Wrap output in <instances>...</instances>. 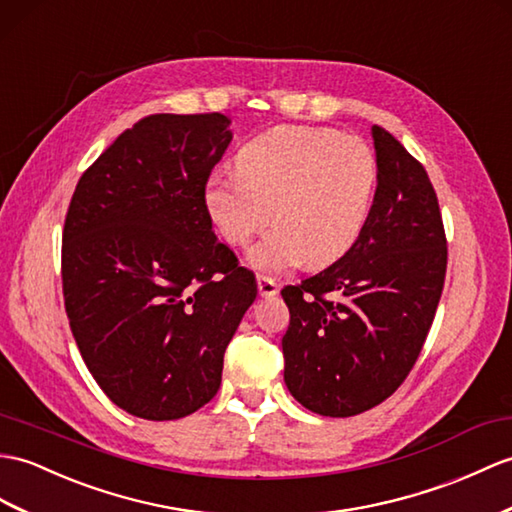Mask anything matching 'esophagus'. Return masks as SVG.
<instances>
[{
    "label": "esophagus",
    "mask_w": 512,
    "mask_h": 512,
    "mask_svg": "<svg viewBox=\"0 0 512 512\" xmlns=\"http://www.w3.org/2000/svg\"><path fill=\"white\" fill-rule=\"evenodd\" d=\"M257 288H259V294L264 296V299H272V296L279 294V283L275 279L266 277V275L257 277Z\"/></svg>",
    "instance_id": "obj_1"
}]
</instances>
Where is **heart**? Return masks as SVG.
<instances>
[{"instance_id": "b5f03b06", "label": "heart", "mask_w": 512, "mask_h": 512, "mask_svg": "<svg viewBox=\"0 0 512 512\" xmlns=\"http://www.w3.org/2000/svg\"><path fill=\"white\" fill-rule=\"evenodd\" d=\"M235 168L209 178L205 205L233 246L272 218L277 229L251 251L268 272L334 264L360 237L377 185L373 148L334 128H270L242 146Z\"/></svg>"}]
</instances>
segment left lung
<instances>
[{
	"label": "left lung",
	"mask_w": 512,
	"mask_h": 512,
	"mask_svg": "<svg viewBox=\"0 0 512 512\" xmlns=\"http://www.w3.org/2000/svg\"><path fill=\"white\" fill-rule=\"evenodd\" d=\"M377 189L358 240L318 275L281 290L292 397L323 417L379 406L419 360L441 301L447 237L423 165L373 126Z\"/></svg>",
	"instance_id": "obj_1"
}]
</instances>
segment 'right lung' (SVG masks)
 Here are the masks:
<instances>
[{
  "label": "right lung",
  "instance_id": "add662e5",
  "mask_svg": "<svg viewBox=\"0 0 512 512\" xmlns=\"http://www.w3.org/2000/svg\"><path fill=\"white\" fill-rule=\"evenodd\" d=\"M229 124L222 113L148 115L89 165L69 202L61 275L71 334L104 395L139 419L174 421L213 399L257 296L205 205Z\"/></svg>",
  "mask_w": 512,
  "mask_h": 512
}]
</instances>
